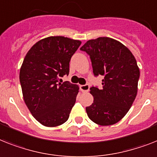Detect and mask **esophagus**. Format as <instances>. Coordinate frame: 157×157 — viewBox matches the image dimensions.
Segmentation results:
<instances>
[{"label":"esophagus","instance_id":"34e87169","mask_svg":"<svg viewBox=\"0 0 157 157\" xmlns=\"http://www.w3.org/2000/svg\"><path fill=\"white\" fill-rule=\"evenodd\" d=\"M80 89L82 92H88L89 89H90V86L88 84H85V85H81L80 86Z\"/></svg>","mask_w":157,"mask_h":157}]
</instances>
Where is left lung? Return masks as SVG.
<instances>
[{
  "label": "left lung",
  "mask_w": 157,
  "mask_h": 157,
  "mask_svg": "<svg viewBox=\"0 0 157 157\" xmlns=\"http://www.w3.org/2000/svg\"><path fill=\"white\" fill-rule=\"evenodd\" d=\"M90 56L95 77L103 75L102 88H90L93 103L86 107L90 120L102 126L120 121L132 107L137 94L140 70L130 50L107 37L89 40L80 48Z\"/></svg>",
  "instance_id": "8db88e82"
}]
</instances>
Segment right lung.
Returning a JSON list of instances; mask_svg holds the SVG:
<instances>
[{
	"label": "right lung",
	"instance_id": "obj_1",
	"mask_svg": "<svg viewBox=\"0 0 157 157\" xmlns=\"http://www.w3.org/2000/svg\"><path fill=\"white\" fill-rule=\"evenodd\" d=\"M81 41L56 36L40 40L28 51L20 70L23 98L33 117L44 126L64 124L75 103L78 86L68 75L70 61Z\"/></svg>",
	"mask_w": 157,
	"mask_h": 157
}]
</instances>
